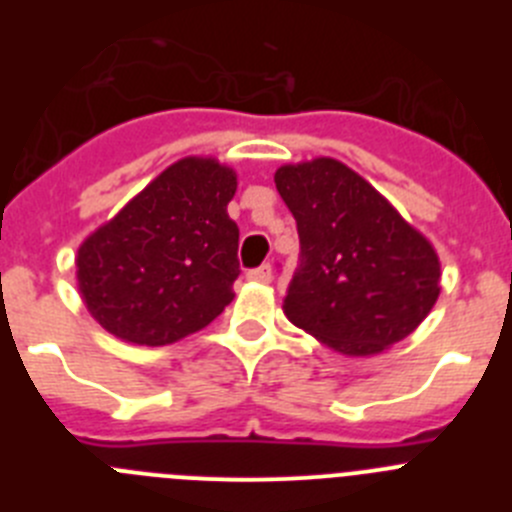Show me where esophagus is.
<instances>
[{"instance_id": "esophagus-1", "label": "esophagus", "mask_w": 512, "mask_h": 512, "mask_svg": "<svg viewBox=\"0 0 512 512\" xmlns=\"http://www.w3.org/2000/svg\"><path fill=\"white\" fill-rule=\"evenodd\" d=\"M246 277L251 279V282H261V284L271 282V266L269 264H261V266H256V269H248Z\"/></svg>"}]
</instances>
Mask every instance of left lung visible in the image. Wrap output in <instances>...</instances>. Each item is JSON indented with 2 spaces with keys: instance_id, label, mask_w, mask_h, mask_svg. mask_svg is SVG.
Instances as JSON below:
<instances>
[{
  "instance_id": "1",
  "label": "left lung",
  "mask_w": 512,
  "mask_h": 512,
  "mask_svg": "<svg viewBox=\"0 0 512 512\" xmlns=\"http://www.w3.org/2000/svg\"><path fill=\"white\" fill-rule=\"evenodd\" d=\"M274 184L300 235L284 315L348 356L410 336L441 292L431 243L341 161L282 166Z\"/></svg>"
}]
</instances>
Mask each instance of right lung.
Returning a JSON list of instances; mask_svg holds the SVG:
<instances>
[{
	"label": "right lung",
	"instance_id": "right-lung-1",
	"mask_svg": "<svg viewBox=\"0 0 512 512\" xmlns=\"http://www.w3.org/2000/svg\"><path fill=\"white\" fill-rule=\"evenodd\" d=\"M233 194L228 166L184 158L81 243L79 292L104 330L166 346L225 310L241 274Z\"/></svg>",
	"mask_w": 512,
	"mask_h": 512
}]
</instances>
